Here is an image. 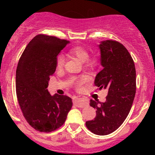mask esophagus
Masks as SVG:
<instances>
[{
    "mask_svg": "<svg viewBox=\"0 0 155 155\" xmlns=\"http://www.w3.org/2000/svg\"><path fill=\"white\" fill-rule=\"evenodd\" d=\"M73 103L78 107H84L88 104V103L87 101H84L83 98L81 97L80 96L74 97H73Z\"/></svg>",
    "mask_w": 155,
    "mask_h": 155,
    "instance_id": "34e87169",
    "label": "esophagus"
}]
</instances>
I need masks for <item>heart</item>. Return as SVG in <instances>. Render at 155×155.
Listing matches in <instances>:
<instances>
[{"mask_svg":"<svg viewBox=\"0 0 155 155\" xmlns=\"http://www.w3.org/2000/svg\"><path fill=\"white\" fill-rule=\"evenodd\" d=\"M70 53L72 55L75 56L81 61H85L87 65H92L95 63V59L94 58L89 57V53L85 48L82 46H76L73 47L70 49ZM65 59L64 55L59 54L58 55L57 59H56V66L57 68H61L64 65ZM87 77L85 76H80V77H73L72 80L74 81L76 84L80 85L82 82L86 80Z\"/></svg>","mask_w":155,"mask_h":155,"instance_id":"obj_1","label":"heart"}]
</instances>
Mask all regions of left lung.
Here are the masks:
<instances>
[{"mask_svg":"<svg viewBox=\"0 0 155 155\" xmlns=\"http://www.w3.org/2000/svg\"><path fill=\"white\" fill-rule=\"evenodd\" d=\"M98 46L104 68L95 77L94 85L100 90L108 89V95L104 103L91 100L97 115L85 125L94 134L104 136L116 130L130 111L137 87L136 69L130 54L119 42L105 40Z\"/></svg>","mask_w":155,"mask_h":155,"instance_id":"obj_1","label":"left lung"}]
</instances>
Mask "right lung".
Returning a JSON list of instances; mask_svg holds the SVG:
<instances>
[{
  "instance_id": "obj_1",
  "label": "right lung",
  "mask_w": 155,
  "mask_h": 155,
  "mask_svg": "<svg viewBox=\"0 0 155 155\" xmlns=\"http://www.w3.org/2000/svg\"><path fill=\"white\" fill-rule=\"evenodd\" d=\"M70 42L39 34L25 48L16 69L15 90L20 108L28 123L40 132L61 127L73 106L66 95L51 96L47 87L56 70L58 54Z\"/></svg>"
}]
</instances>
